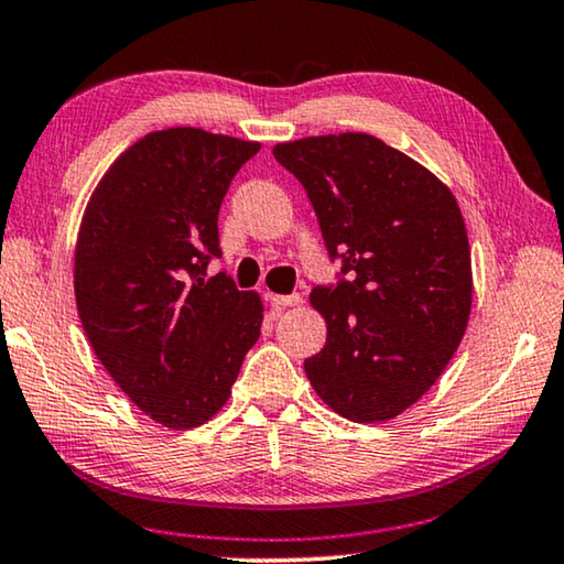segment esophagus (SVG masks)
<instances>
[{
  "mask_svg": "<svg viewBox=\"0 0 564 564\" xmlns=\"http://www.w3.org/2000/svg\"><path fill=\"white\" fill-rule=\"evenodd\" d=\"M270 302H272L274 310H284V307H297L302 297L297 292H294V294H270Z\"/></svg>",
  "mask_w": 564,
  "mask_h": 564,
  "instance_id": "1",
  "label": "esophagus"
}]
</instances>
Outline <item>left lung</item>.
<instances>
[{"label": "left lung", "mask_w": 564, "mask_h": 564, "mask_svg": "<svg viewBox=\"0 0 564 564\" xmlns=\"http://www.w3.org/2000/svg\"><path fill=\"white\" fill-rule=\"evenodd\" d=\"M305 186L343 280L310 302L327 343L305 360L315 393L355 423L395 419L436 383L471 312V249L456 198L368 133L276 143Z\"/></svg>", "instance_id": "left-lung-1"}]
</instances>
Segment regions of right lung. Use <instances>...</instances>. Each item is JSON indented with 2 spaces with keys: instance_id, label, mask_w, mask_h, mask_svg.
<instances>
[{
  "instance_id": "add662e5",
  "label": "right lung",
  "mask_w": 564,
  "mask_h": 564,
  "mask_svg": "<svg viewBox=\"0 0 564 564\" xmlns=\"http://www.w3.org/2000/svg\"><path fill=\"white\" fill-rule=\"evenodd\" d=\"M254 141L166 128L123 151L95 186L75 245V302L110 378L166 429H196L229 401L259 340L262 300L224 272L219 209Z\"/></svg>"
}]
</instances>
